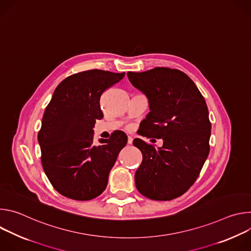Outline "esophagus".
<instances>
[{
    "label": "esophagus",
    "instance_id": "34e87169",
    "mask_svg": "<svg viewBox=\"0 0 251 251\" xmlns=\"http://www.w3.org/2000/svg\"><path fill=\"white\" fill-rule=\"evenodd\" d=\"M127 143H128L129 145H131L132 143H133V138H132L131 136H128V141H127Z\"/></svg>",
    "mask_w": 251,
    "mask_h": 251
}]
</instances>
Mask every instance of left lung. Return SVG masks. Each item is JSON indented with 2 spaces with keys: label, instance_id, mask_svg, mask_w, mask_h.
Masks as SVG:
<instances>
[{
  "label": "left lung",
  "instance_id": "obj_1",
  "mask_svg": "<svg viewBox=\"0 0 251 251\" xmlns=\"http://www.w3.org/2000/svg\"><path fill=\"white\" fill-rule=\"evenodd\" d=\"M127 75L149 99L142 136L163 140L158 149L139 138L133 141L143 156L136 188L148 199L171 201L193 186L208 156L211 124L205 100L178 69L155 67Z\"/></svg>",
  "mask_w": 251,
  "mask_h": 251
}]
</instances>
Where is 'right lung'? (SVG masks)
Masks as SVG:
<instances>
[{"instance_id":"add662e5","label":"right lung","mask_w":251,"mask_h":251,"mask_svg":"<svg viewBox=\"0 0 251 251\" xmlns=\"http://www.w3.org/2000/svg\"><path fill=\"white\" fill-rule=\"evenodd\" d=\"M125 73L91 69L70 75L55 88L44 113L38 139L44 171L62 196L89 201L107 187L110 170L127 144L122 132L93 144V127L102 119V93Z\"/></svg>"}]
</instances>
